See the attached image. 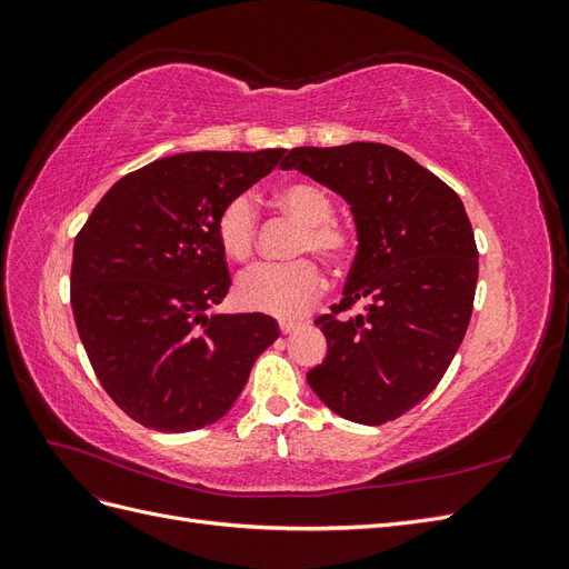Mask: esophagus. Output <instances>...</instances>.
Masks as SVG:
<instances>
[{"label":"esophagus","mask_w":569,"mask_h":569,"mask_svg":"<svg viewBox=\"0 0 569 569\" xmlns=\"http://www.w3.org/2000/svg\"><path fill=\"white\" fill-rule=\"evenodd\" d=\"M299 327V322H295V320H280V332L282 335H291Z\"/></svg>","instance_id":"obj_1"}]
</instances>
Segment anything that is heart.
Returning <instances> with one entry per match:
<instances>
[{"label": "heart", "mask_w": 569, "mask_h": 569, "mask_svg": "<svg viewBox=\"0 0 569 569\" xmlns=\"http://www.w3.org/2000/svg\"><path fill=\"white\" fill-rule=\"evenodd\" d=\"M280 209L301 228L295 253H318L327 266L343 268L353 256V237L332 220L335 199L316 182H287L278 189ZM258 216L249 194H237L216 218L218 244L232 261H247L256 247ZM322 291V272L311 258L291 263H261L234 282V301L247 311L295 318Z\"/></svg>", "instance_id": "heart-1"}]
</instances>
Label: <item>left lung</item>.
<instances>
[{
  "mask_svg": "<svg viewBox=\"0 0 569 569\" xmlns=\"http://www.w3.org/2000/svg\"><path fill=\"white\" fill-rule=\"evenodd\" d=\"M282 168L347 201L358 237L341 301L316 320L327 356L306 380L351 422L401 418L439 385L470 325L479 253L465 206L389 144L297 147ZM358 300L363 312L340 316Z\"/></svg>",
  "mask_w": 569,
  "mask_h": 569,
  "instance_id": "left-lung-1",
  "label": "left lung"
}]
</instances>
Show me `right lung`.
<instances>
[{"mask_svg":"<svg viewBox=\"0 0 569 569\" xmlns=\"http://www.w3.org/2000/svg\"><path fill=\"white\" fill-rule=\"evenodd\" d=\"M284 149L187 151L120 178L76 237L71 306L101 387L157 432L220 420L280 337L263 313H209L230 272L216 218Z\"/></svg>","mask_w":569,"mask_h":569,"instance_id":"right-lung-1","label":"right lung"}]
</instances>
